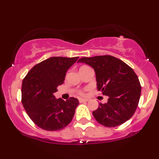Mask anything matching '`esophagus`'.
<instances>
[{
	"label": "esophagus",
	"mask_w": 159,
	"mask_h": 159,
	"mask_svg": "<svg viewBox=\"0 0 159 159\" xmlns=\"http://www.w3.org/2000/svg\"><path fill=\"white\" fill-rule=\"evenodd\" d=\"M79 102L80 103H82V102H88L87 99H79Z\"/></svg>",
	"instance_id": "obj_1"
}]
</instances>
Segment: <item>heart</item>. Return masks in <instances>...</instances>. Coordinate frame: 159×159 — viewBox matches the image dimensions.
<instances>
[{
    "label": "heart",
    "instance_id": "obj_1",
    "mask_svg": "<svg viewBox=\"0 0 159 159\" xmlns=\"http://www.w3.org/2000/svg\"><path fill=\"white\" fill-rule=\"evenodd\" d=\"M85 67H86L85 66H81L80 68V70H81L82 69H83V68H85ZM78 94H79V95H80V96H83L85 95V93H84V91L83 90H79V91H78Z\"/></svg>",
    "mask_w": 159,
    "mask_h": 159
}]
</instances>
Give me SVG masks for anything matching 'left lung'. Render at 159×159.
<instances>
[{
  "instance_id": "1",
  "label": "left lung",
  "mask_w": 159,
  "mask_h": 159,
  "mask_svg": "<svg viewBox=\"0 0 159 159\" xmlns=\"http://www.w3.org/2000/svg\"><path fill=\"white\" fill-rule=\"evenodd\" d=\"M78 62L92 66L96 74L98 90L109 97L93 112L99 124L108 128L123 124L133 116L138 106L141 85L133 69L111 55L82 57Z\"/></svg>"
}]
</instances>
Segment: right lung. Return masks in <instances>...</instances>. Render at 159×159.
<instances>
[{"mask_svg": "<svg viewBox=\"0 0 159 159\" xmlns=\"http://www.w3.org/2000/svg\"><path fill=\"white\" fill-rule=\"evenodd\" d=\"M79 57H52L35 65L24 78L21 103L38 127L48 131L60 130L71 123L79 105L76 98L56 99L54 93L64 83L66 73Z\"/></svg>", "mask_w": 159, "mask_h": 159, "instance_id": "right-lung-1", "label": "right lung"}]
</instances>
